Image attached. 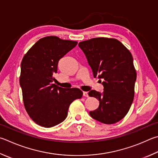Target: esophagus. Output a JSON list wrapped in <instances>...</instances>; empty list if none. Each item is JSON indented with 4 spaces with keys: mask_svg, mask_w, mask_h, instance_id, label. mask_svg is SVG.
<instances>
[{
    "mask_svg": "<svg viewBox=\"0 0 158 158\" xmlns=\"http://www.w3.org/2000/svg\"><path fill=\"white\" fill-rule=\"evenodd\" d=\"M83 95H84V97H88V92H83Z\"/></svg>",
    "mask_w": 158,
    "mask_h": 158,
    "instance_id": "1",
    "label": "esophagus"
}]
</instances>
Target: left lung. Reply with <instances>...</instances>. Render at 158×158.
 I'll list each match as a JSON object with an SVG mask.
<instances>
[{"instance_id":"1","label":"left lung","mask_w":158,"mask_h":158,"mask_svg":"<svg viewBox=\"0 0 158 158\" xmlns=\"http://www.w3.org/2000/svg\"><path fill=\"white\" fill-rule=\"evenodd\" d=\"M84 52L94 78H99L104 92L90 90V97L98 99L99 106L90 111L93 119L106 124L118 122L127 115L133 101L137 74L132 54L118 40L104 37L81 41Z\"/></svg>"}]
</instances>
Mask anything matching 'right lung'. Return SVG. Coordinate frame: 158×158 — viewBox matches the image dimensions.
I'll return each mask as SVG.
<instances>
[{
  "instance_id": "1",
  "label": "right lung",
  "mask_w": 158,
  "mask_h": 158,
  "mask_svg": "<svg viewBox=\"0 0 158 158\" xmlns=\"http://www.w3.org/2000/svg\"><path fill=\"white\" fill-rule=\"evenodd\" d=\"M77 44L46 36L39 39L23 58L19 81L24 106L31 119L41 127L50 128L64 122L71 103L83 95L79 88L65 89L53 84L59 61Z\"/></svg>"
}]
</instances>
